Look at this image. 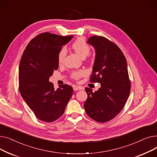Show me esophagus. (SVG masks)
Masks as SVG:
<instances>
[{
    "label": "esophagus",
    "instance_id": "esophagus-1",
    "mask_svg": "<svg viewBox=\"0 0 157 157\" xmlns=\"http://www.w3.org/2000/svg\"><path fill=\"white\" fill-rule=\"evenodd\" d=\"M73 89L74 90H75V91H77V90H83L84 88L79 86H76V85H74L73 86Z\"/></svg>",
    "mask_w": 157,
    "mask_h": 157
}]
</instances>
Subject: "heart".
<instances>
[{"instance_id": "b5f03b06", "label": "heart", "mask_w": 157, "mask_h": 157, "mask_svg": "<svg viewBox=\"0 0 157 157\" xmlns=\"http://www.w3.org/2000/svg\"><path fill=\"white\" fill-rule=\"evenodd\" d=\"M72 48L76 53L82 58H85L88 56L90 53V50H91L90 46L86 42L85 40L82 37H79L74 41L72 44ZM66 54H67V49L65 47H63L58 55V62H59V64H62L63 63ZM86 74V72L85 70L80 69L73 71L71 74V77L73 79L77 80L84 76Z\"/></svg>"}]
</instances>
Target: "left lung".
<instances>
[{
  "label": "left lung",
  "mask_w": 157,
  "mask_h": 157,
  "mask_svg": "<svg viewBox=\"0 0 157 157\" xmlns=\"http://www.w3.org/2000/svg\"><path fill=\"white\" fill-rule=\"evenodd\" d=\"M87 43L95 49L90 82L99 83L101 87L95 92L85 88L88 98L84 108L90 118L105 123L120 113L129 97L127 63L118 46L105 37L94 36Z\"/></svg>",
  "instance_id": "obj_1"
}]
</instances>
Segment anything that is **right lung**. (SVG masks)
Returning a JSON list of instances; mask_svg holds the SVG:
<instances>
[{
    "label": "right lung",
    "instance_id": "1",
    "mask_svg": "<svg viewBox=\"0 0 157 157\" xmlns=\"http://www.w3.org/2000/svg\"><path fill=\"white\" fill-rule=\"evenodd\" d=\"M73 37L49 32L40 34L27 46L19 65V90L21 95L36 117L52 122L63 114L73 88L68 85L55 90L49 81L59 68L58 55L62 46Z\"/></svg>",
    "mask_w": 157,
    "mask_h": 157
}]
</instances>
